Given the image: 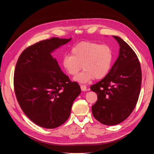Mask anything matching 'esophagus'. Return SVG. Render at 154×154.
Wrapping results in <instances>:
<instances>
[{"mask_svg":"<svg viewBox=\"0 0 154 154\" xmlns=\"http://www.w3.org/2000/svg\"><path fill=\"white\" fill-rule=\"evenodd\" d=\"M80 87H81V90L82 91H86L87 89V87L85 86V85H82L81 86H80Z\"/></svg>","mask_w":154,"mask_h":154,"instance_id":"1","label":"esophagus"}]
</instances>
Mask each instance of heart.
Returning <instances> with one entry per match:
<instances>
[{
    "label": "heart",
    "mask_w": 154,
    "mask_h": 154,
    "mask_svg": "<svg viewBox=\"0 0 154 154\" xmlns=\"http://www.w3.org/2000/svg\"><path fill=\"white\" fill-rule=\"evenodd\" d=\"M71 54L65 55L62 60L64 69L80 83H87L103 78L109 72L113 62L114 54L110 46L93 42H81L74 45Z\"/></svg>",
    "instance_id": "1"
}]
</instances>
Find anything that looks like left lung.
Masks as SVG:
<instances>
[{
	"label": "left lung",
	"mask_w": 154,
	"mask_h": 154,
	"mask_svg": "<svg viewBox=\"0 0 154 154\" xmlns=\"http://www.w3.org/2000/svg\"><path fill=\"white\" fill-rule=\"evenodd\" d=\"M119 44V54L108 74L91 89L97 95L92 106L96 120L105 125L123 122L132 112L140 93L142 73L136 54L119 36H113Z\"/></svg>",
	"instance_id": "left-lung-1"
}]
</instances>
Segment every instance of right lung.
Masks as SVG:
<instances>
[{
  "mask_svg": "<svg viewBox=\"0 0 154 154\" xmlns=\"http://www.w3.org/2000/svg\"><path fill=\"white\" fill-rule=\"evenodd\" d=\"M71 38L53 37L27 48L20 55L14 72V89L24 114L40 127L54 128L71 114L73 102L81 93L51 53Z\"/></svg>",
  "mask_w": 154,
  "mask_h": 154,
  "instance_id": "1",
  "label": "right lung"
}]
</instances>
